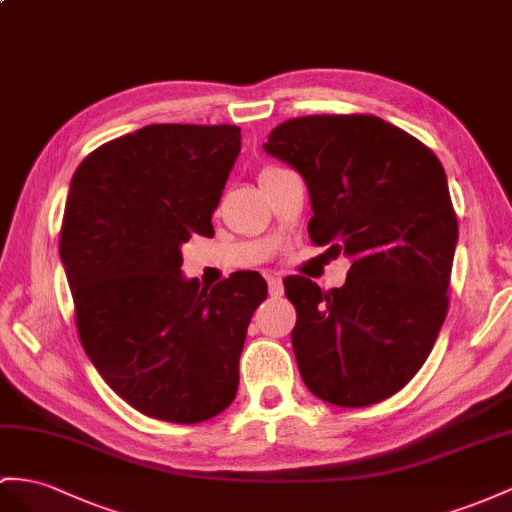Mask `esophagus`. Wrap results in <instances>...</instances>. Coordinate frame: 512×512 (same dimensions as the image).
I'll return each mask as SVG.
<instances>
[{
    "mask_svg": "<svg viewBox=\"0 0 512 512\" xmlns=\"http://www.w3.org/2000/svg\"><path fill=\"white\" fill-rule=\"evenodd\" d=\"M268 290H270V296L279 298L283 294V283H281V277H277V274H270L268 277Z\"/></svg>",
    "mask_w": 512,
    "mask_h": 512,
    "instance_id": "esophagus-1",
    "label": "esophagus"
}]
</instances>
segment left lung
I'll list each match as a JSON object with an SVG mask.
<instances>
[{
  "label": "left lung",
  "instance_id": "obj_1",
  "mask_svg": "<svg viewBox=\"0 0 512 512\" xmlns=\"http://www.w3.org/2000/svg\"><path fill=\"white\" fill-rule=\"evenodd\" d=\"M264 149L303 175L311 242L352 257L331 292L283 281L300 376L335 406L381 402L422 368L448 313L458 220L439 157L372 114L296 116Z\"/></svg>",
  "mask_w": 512,
  "mask_h": 512
}]
</instances>
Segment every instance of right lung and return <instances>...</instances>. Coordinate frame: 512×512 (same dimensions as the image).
<instances>
[{
  "label": "right lung",
  "instance_id": "add662e5",
  "mask_svg": "<svg viewBox=\"0 0 512 512\" xmlns=\"http://www.w3.org/2000/svg\"><path fill=\"white\" fill-rule=\"evenodd\" d=\"M235 125H147L88 153L71 179L60 259L88 359L136 411L173 424L222 413L268 296L242 270L212 290L181 277V244L212 238L240 153Z\"/></svg>",
  "mask_w": 512,
  "mask_h": 512
}]
</instances>
